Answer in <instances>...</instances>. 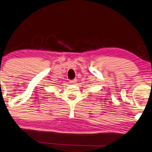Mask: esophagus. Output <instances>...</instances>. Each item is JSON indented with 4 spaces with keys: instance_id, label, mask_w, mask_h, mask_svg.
<instances>
[{
    "instance_id": "esophagus-1",
    "label": "esophagus",
    "mask_w": 152,
    "mask_h": 152,
    "mask_svg": "<svg viewBox=\"0 0 152 152\" xmlns=\"http://www.w3.org/2000/svg\"><path fill=\"white\" fill-rule=\"evenodd\" d=\"M76 80H76V79L71 80H70V81H69V82H70V84H75V83H76Z\"/></svg>"
}]
</instances>
